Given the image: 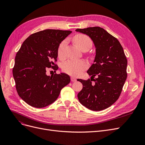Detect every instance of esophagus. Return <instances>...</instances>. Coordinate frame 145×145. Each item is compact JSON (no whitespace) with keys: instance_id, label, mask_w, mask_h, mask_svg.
<instances>
[{"instance_id":"34e87169","label":"esophagus","mask_w":145,"mask_h":145,"mask_svg":"<svg viewBox=\"0 0 145 145\" xmlns=\"http://www.w3.org/2000/svg\"><path fill=\"white\" fill-rule=\"evenodd\" d=\"M71 80L72 82H76V81L77 80V79H76V78L75 77H71Z\"/></svg>"}]
</instances>
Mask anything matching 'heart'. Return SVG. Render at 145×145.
<instances>
[{
	"label": "heart",
	"mask_w": 145,
	"mask_h": 145,
	"mask_svg": "<svg viewBox=\"0 0 145 145\" xmlns=\"http://www.w3.org/2000/svg\"><path fill=\"white\" fill-rule=\"evenodd\" d=\"M74 42L82 50L89 48L93 45L91 39L86 35L77 34L74 37ZM67 44V40L60 42L57 49L59 58H65V48ZM88 67V63L84 60H68L62 65V70L65 73L72 76H78Z\"/></svg>",
	"instance_id": "1"
}]
</instances>
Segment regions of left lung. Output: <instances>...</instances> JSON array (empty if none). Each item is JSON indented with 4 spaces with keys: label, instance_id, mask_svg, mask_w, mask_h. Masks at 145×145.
<instances>
[{
    "label": "left lung",
    "instance_id": "left-lung-1",
    "mask_svg": "<svg viewBox=\"0 0 145 145\" xmlns=\"http://www.w3.org/2000/svg\"><path fill=\"white\" fill-rule=\"evenodd\" d=\"M76 31L90 37L96 52L94 63L87 71L91 79H77L83 85L78 99L91 110H103L119 97L127 78L128 61L119 41L103 28L94 27Z\"/></svg>",
    "mask_w": 145,
    "mask_h": 145
}]
</instances>
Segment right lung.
<instances>
[{"instance_id":"1","label":"right lung","mask_w":145,"mask_h":145,"mask_svg":"<svg viewBox=\"0 0 145 145\" xmlns=\"http://www.w3.org/2000/svg\"><path fill=\"white\" fill-rule=\"evenodd\" d=\"M71 32L51 29L40 31L30 35L17 52L12 69L16 88L20 97L30 106L37 108L48 106L70 82L67 74L49 76L46 73L50 68L54 71L57 70L55 62L58 46Z\"/></svg>"}]
</instances>
